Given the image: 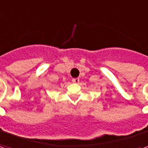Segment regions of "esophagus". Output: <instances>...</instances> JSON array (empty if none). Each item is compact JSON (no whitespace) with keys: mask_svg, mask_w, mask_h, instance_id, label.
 <instances>
[{"mask_svg":"<svg viewBox=\"0 0 148 148\" xmlns=\"http://www.w3.org/2000/svg\"><path fill=\"white\" fill-rule=\"evenodd\" d=\"M72 82H73L74 83H76V84H77V83H79V78H78V77L73 78V79H72Z\"/></svg>","mask_w":148,"mask_h":148,"instance_id":"34e87169","label":"esophagus"}]
</instances>
